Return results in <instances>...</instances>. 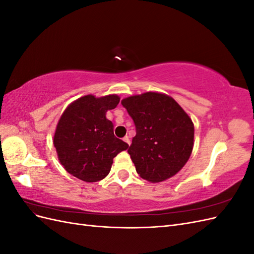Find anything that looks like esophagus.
<instances>
[{
	"mask_svg": "<svg viewBox=\"0 0 254 254\" xmlns=\"http://www.w3.org/2000/svg\"><path fill=\"white\" fill-rule=\"evenodd\" d=\"M123 140H124L128 145H130V139H129V137L126 135V136H124V139H123Z\"/></svg>",
	"mask_w": 254,
	"mask_h": 254,
	"instance_id": "obj_1",
	"label": "esophagus"
}]
</instances>
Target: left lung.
Here are the masks:
<instances>
[{"mask_svg": "<svg viewBox=\"0 0 254 254\" xmlns=\"http://www.w3.org/2000/svg\"><path fill=\"white\" fill-rule=\"evenodd\" d=\"M122 105L135 125L128 153L136 173L150 182L178 173L194 145V124L189 115L174 98L156 92L127 97Z\"/></svg>", "mask_w": 254, "mask_h": 254, "instance_id": "left-lung-1", "label": "left lung"}]
</instances>
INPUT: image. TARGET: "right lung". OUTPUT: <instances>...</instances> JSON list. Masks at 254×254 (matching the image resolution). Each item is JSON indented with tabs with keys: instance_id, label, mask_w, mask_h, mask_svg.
Segmentation results:
<instances>
[{
	"instance_id": "obj_1",
	"label": "right lung",
	"mask_w": 254,
	"mask_h": 254,
	"mask_svg": "<svg viewBox=\"0 0 254 254\" xmlns=\"http://www.w3.org/2000/svg\"><path fill=\"white\" fill-rule=\"evenodd\" d=\"M120 103L118 95H86L72 103L58 122L54 146L67 173L86 182H96L109 174L113 158L128 144L113 133L106 118Z\"/></svg>"
}]
</instances>
